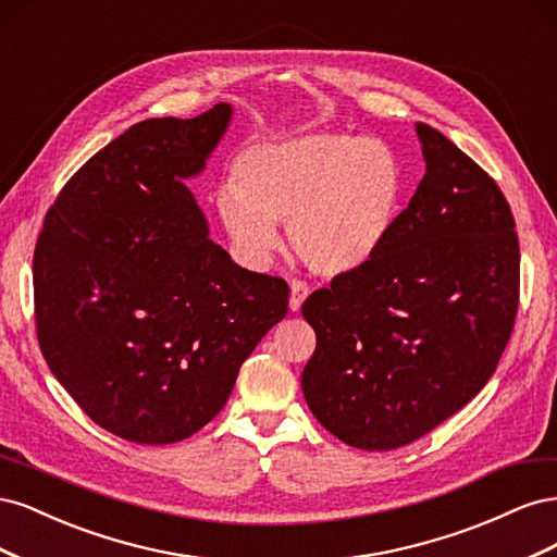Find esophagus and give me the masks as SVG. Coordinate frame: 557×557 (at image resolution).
Instances as JSON below:
<instances>
[{
    "instance_id": "34e87169",
    "label": "esophagus",
    "mask_w": 557,
    "mask_h": 557,
    "mask_svg": "<svg viewBox=\"0 0 557 557\" xmlns=\"http://www.w3.org/2000/svg\"><path fill=\"white\" fill-rule=\"evenodd\" d=\"M309 295V285L299 278L290 281V311H299Z\"/></svg>"
}]
</instances>
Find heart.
<instances>
[{
    "mask_svg": "<svg viewBox=\"0 0 557 557\" xmlns=\"http://www.w3.org/2000/svg\"><path fill=\"white\" fill-rule=\"evenodd\" d=\"M407 193L393 148L360 134L309 132L248 148L218 209L248 258H267L278 244L274 223L285 221L301 264L344 276L372 262L393 237Z\"/></svg>",
    "mask_w": 557,
    "mask_h": 557,
    "instance_id": "obj_1",
    "label": "heart"
}]
</instances>
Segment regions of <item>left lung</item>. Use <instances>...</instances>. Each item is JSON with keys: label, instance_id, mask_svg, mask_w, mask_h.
Segmentation results:
<instances>
[{"label": "left lung", "instance_id": "left-lung-1", "mask_svg": "<svg viewBox=\"0 0 557 557\" xmlns=\"http://www.w3.org/2000/svg\"><path fill=\"white\" fill-rule=\"evenodd\" d=\"M428 170L393 237L358 272L311 293L309 409L364 450L407 446L479 395L511 339L516 221L495 178L418 123Z\"/></svg>", "mask_w": 557, "mask_h": 557}]
</instances>
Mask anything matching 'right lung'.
Listing matches in <instances>:
<instances>
[{
	"instance_id": "right-lung-1",
	"label": "right lung",
	"mask_w": 557,
	"mask_h": 557,
	"mask_svg": "<svg viewBox=\"0 0 557 557\" xmlns=\"http://www.w3.org/2000/svg\"><path fill=\"white\" fill-rule=\"evenodd\" d=\"M230 113L215 104L132 125L64 183L37 239L35 320L50 372L99 428L134 444L205 428L288 313V283L232 262L183 185Z\"/></svg>"
}]
</instances>
